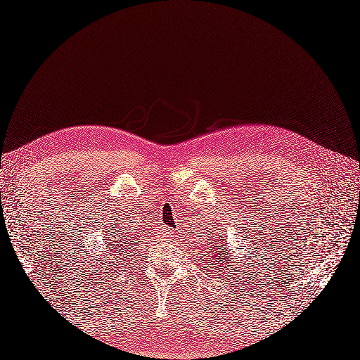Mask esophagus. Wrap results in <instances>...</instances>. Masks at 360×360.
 I'll list each match as a JSON object with an SVG mask.
<instances>
[{
    "label": "esophagus",
    "mask_w": 360,
    "mask_h": 360,
    "mask_svg": "<svg viewBox=\"0 0 360 360\" xmlns=\"http://www.w3.org/2000/svg\"><path fill=\"white\" fill-rule=\"evenodd\" d=\"M160 231H162V236H163V238L172 236V231H171V229H168V227H162Z\"/></svg>",
    "instance_id": "34e87169"
}]
</instances>
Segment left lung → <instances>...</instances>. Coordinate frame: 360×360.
Listing matches in <instances>:
<instances>
[{
	"label": "left lung",
	"instance_id": "8db88e82",
	"mask_svg": "<svg viewBox=\"0 0 360 360\" xmlns=\"http://www.w3.org/2000/svg\"><path fill=\"white\" fill-rule=\"evenodd\" d=\"M215 244H217V242H215ZM212 248V252H210V255H209V257L213 260V262H222V265H229V255H226V252L224 251H218L215 247H210ZM222 248H224V247H222ZM230 266V265H229ZM222 269V268H221Z\"/></svg>",
	"mask_w": 360,
	"mask_h": 360
}]
</instances>
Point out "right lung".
Returning a JSON list of instances; mask_svg holds the SVG:
<instances>
[{
  "instance_id": "right-lung-1",
  "label": "right lung",
  "mask_w": 360,
  "mask_h": 360,
  "mask_svg": "<svg viewBox=\"0 0 360 360\" xmlns=\"http://www.w3.org/2000/svg\"><path fill=\"white\" fill-rule=\"evenodd\" d=\"M110 251L113 252V256L116 257H122L125 251H129V244H127V238L125 236H113L112 242L109 245Z\"/></svg>"
}]
</instances>
